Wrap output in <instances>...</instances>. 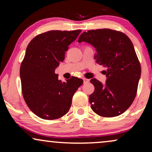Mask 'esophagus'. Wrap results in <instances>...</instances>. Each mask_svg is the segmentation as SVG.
<instances>
[{
  "label": "esophagus",
  "instance_id": "1",
  "mask_svg": "<svg viewBox=\"0 0 152 152\" xmlns=\"http://www.w3.org/2000/svg\"><path fill=\"white\" fill-rule=\"evenodd\" d=\"M83 80H84V83H87V82H88V81H89V80H88V79H86V78H83Z\"/></svg>",
  "mask_w": 152,
  "mask_h": 152
}]
</instances>
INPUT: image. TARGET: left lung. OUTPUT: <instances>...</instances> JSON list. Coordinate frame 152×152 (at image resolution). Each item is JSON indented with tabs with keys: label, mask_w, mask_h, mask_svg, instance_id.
<instances>
[{
	"label": "left lung",
	"mask_w": 152,
	"mask_h": 152,
	"mask_svg": "<svg viewBox=\"0 0 152 152\" xmlns=\"http://www.w3.org/2000/svg\"><path fill=\"white\" fill-rule=\"evenodd\" d=\"M82 41L95 48L96 62L107 68L103 71L107 77L105 84L91 80L95 86L89 95L91 109L102 117L121 115L134 100L141 74L132 41L121 32L99 29L82 33L78 42Z\"/></svg>",
	"instance_id": "1"
}]
</instances>
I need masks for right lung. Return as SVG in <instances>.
<instances>
[{
  "label": "right lung",
  "mask_w": 152,
  "mask_h": 152,
  "mask_svg": "<svg viewBox=\"0 0 152 152\" xmlns=\"http://www.w3.org/2000/svg\"><path fill=\"white\" fill-rule=\"evenodd\" d=\"M81 32L48 31L35 37L27 47L20 68L22 93L30 109L42 119H57L67 113L74 93L83 84L75 77L62 82L55 72Z\"/></svg>",
  "instance_id": "1"
}]
</instances>
